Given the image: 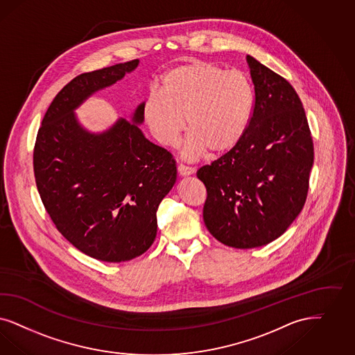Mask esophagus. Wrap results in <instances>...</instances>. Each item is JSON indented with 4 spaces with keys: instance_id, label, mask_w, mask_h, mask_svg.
Listing matches in <instances>:
<instances>
[{
    "instance_id": "1",
    "label": "esophagus",
    "mask_w": 355,
    "mask_h": 355,
    "mask_svg": "<svg viewBox=\"0 0 355 355\" xmlns=\"http://www.w3.org/2000/svg\"><path fill=\"white\" fill-rule=\"evenodd\" d=\"M178 173H180V175L186 177V175H191V174H194V173H196V169H194V168H191V166H186V165L180 164V165H178Z\"/></svg>"
}]
</instances>
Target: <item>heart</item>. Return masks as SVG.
Wrapping results in <instances>:
<instances>
[{
	"label": "heart",
	"mask_w": 355,
	"mask_h": 355,
	"mask_svg": "<svg viewBox=\"0 0 355 355\" xmlns=\"http://www.w3.org/2000/svg\"><path fill=\"white\" fill-rule=\"evenodd\" d=\"M161 89L152 90L143 105L144 119L159 144L175 146L184 119L190 131L186 159L207 150L221 156L243 139L254 107V90L244 73L227 72L212 62H186L164 76Z\"/></svg>",
	"instance_id": "1"
}]
</instances>
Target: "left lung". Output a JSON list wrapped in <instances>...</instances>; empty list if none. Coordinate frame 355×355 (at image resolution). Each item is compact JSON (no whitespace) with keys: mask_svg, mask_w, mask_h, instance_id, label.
<instances>
[{"mask_svg":"<svg viewBox=\"0 0 355 355\" xmlns=\"http://www.w3.org/2000/svg\"><path fill=\"white\" fill-rule=\"evenodd\" d=\"M254 107L243 139L196 171L207 199L203 220L221 244L250 249L269 244L304 207L313 141L302 101L290 83L246 56Z\"/></svg>","mask_w":355,"mask_h":355,"instance_id":"1","label":"left lung"}]
</instances>
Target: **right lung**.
Instances as JSON below:
<instances>
[{
  "label": "right lung",
  "instance_id": "right-lung-1",
  "mask_svg": "<svg viewBox=\"0 0 355 355\" xmlns=\"http://www.w3.org/2000/svg\"><path fill=\"white\" fill-rule=\"evenodd\" d=\"M139 60L80 74L53 98L37 135V191L58 231L89 257L124 262L146 253L157 233V208L177 180L171 152L121 118L92 134L74 115L86 98L122 80Z\"/></svg>",
  "mask_w": 355,
  "mask_h": 355
}]
</instances>
